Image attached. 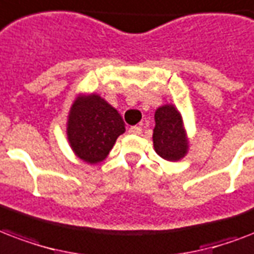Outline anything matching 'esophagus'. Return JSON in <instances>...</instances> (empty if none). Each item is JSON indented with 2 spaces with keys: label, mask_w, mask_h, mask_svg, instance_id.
I'll list each match as a JSON object with an SVG mask.
<instances>
[{
  "label": "esophagus",
  "mask_w": 254,
  "mask_h": 254,
  "mask_svg": "<svg viewBox=\"0 0 254 254\" xmlns=\"http://www.w3.org/2000/svg\"><path fill=\"white\" fill-rule=\"evenodd\" d=\"M128 132L132 133V135H140L141 127H140V126H132V127H129Z\"/></svg>",
  "instance_id": "esophagus-1"
}]
</instances>
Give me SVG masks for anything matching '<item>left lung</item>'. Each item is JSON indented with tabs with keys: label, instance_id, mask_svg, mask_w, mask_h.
<instances>
[{
	"label": "left lung",
	"instance_id": "left-lung-1",
	"mask_svg": "<svg viewBox=\"0 0 254 254\" xmlns=\"http://www.w3.org/2000/svg\"><path fill=\"white\" fill-rule=\"evenodd\" d=\"M155 152L167 162H179L190 151L182 113L172 103H167L155 111V128L152 135Z\"/></svg>",
	"mask_w": 254,
	"mask_h": 254
}]
</instances>
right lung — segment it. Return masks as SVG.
I'll return each mask as SVG.
<instances>
[{"label": "right lung", "mask_w": 254, "mask_h": 254, "mask_svg": "<svg viewBox=\"0 0 254 254\" xmlns=\"http://www.w3.org/2000/svg\"><path fill=\"white\" fill-rule=\"evenodd\" d=\"M125 132L121 114L99 94L80 92L72 100L66 133L78 159L91 166L103 162L118 137Z\"/></svg>", "instance_id": "right-lung-1"}]
</instances>
